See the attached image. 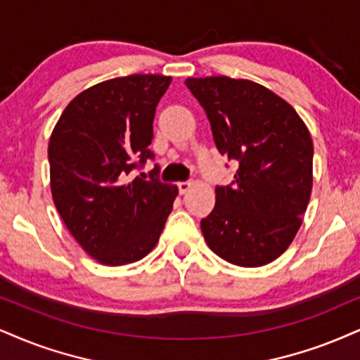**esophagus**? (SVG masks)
I'll use <instances>...</instances> for the list:
<instances>
[{
	"label": "esophagus",
	"instance_id": "obj_1",
	"mask_svg": "<svg viewBox=\"0 0 360 360\" xmlns=\"http://www.w3.org/2000/svg\"><path fill=\"white\" fill-rule=\"evenodd\" d=\"M176 185H179V192L181 195H185L190 188H192L193 184H192V181H179V184H176Z\"/></svg>",
	"mask_w": 360,
	"mask_h": 360
}]
</instances>
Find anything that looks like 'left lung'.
<instances>
[{
  "label": "left lung",
  "mask_w": 360,
  "mask_h": 360,
  "mask_svg": "<svg viewBox=\"0 0 360 360\" xmlns=\"http://www.w3.org/2000/svg\"><path fill=\"white\" fill-rule=\"evenodd\" d=\"M185 85L205 110L217 150L238 163L200 221L207 245L238 267L267 265L287 250L307 210L309 128L292 105L250 79L187 78Z\"/></svg>",
  "instance_id": "1"
}]
</instances>
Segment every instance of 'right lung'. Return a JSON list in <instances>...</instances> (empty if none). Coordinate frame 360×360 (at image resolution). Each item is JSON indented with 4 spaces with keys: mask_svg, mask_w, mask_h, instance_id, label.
Masks as SVG:
<instances>
[{
    "mask_svg": "<svg viewBox=\"0 0 360 360\" xmlns=\"http://www.w3.org/2000/svg\"><path fill=\"white\" fill-rule=\"evenodd\" d=\"M170 83L163 75L96 83L70 101L53 128V202L75 240L103 265L148 255L179 195L176 185L131 179L133 168L155 157V110Z\"/></svg>",
    "mask_w": 360,
    "mask_h": 360,
    "instance_id": "right-lung-1",
    "label": "right lung"
}]
</instances>
